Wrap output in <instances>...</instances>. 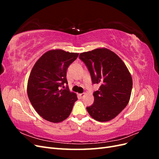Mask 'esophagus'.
Here are the masks:
<instances>
[{
    "instance_id": "34e87169",
    "label": "esophagus",
    "mask_w": 159,
    "mask_h": 159,
    "mask_svg": "<svg viewBox=\"0 0 159 159\" xmlns=\"http://www.w3.org/2000/svg\"><path fill=\"white\" fill-rule=\"evenodd\" d=\"M85 96V93H80V94H79V97L81 99V98H83Z\"/></svg>"
}]
</instances>
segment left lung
I'll use <instances>...</instances> for the list:
<instances>
[{"instance_id": "8db88e82", "label": "left lung", "mask_w": 159, "mask_h": 159, "mask_svg": "<svg viewBox=\"0 0 159 159\" xmlns=\"http://www.w3.org/2000/svg\"><path fill=\"white\" fill-rule=\"evenodd\" d=\"M79 57L88 68L92 84H100L93 92V103L86 109L96 121H110L129 103L133 87L131 75L122 60L107 48L81 53Z\"/></svg>"}]
</instances>
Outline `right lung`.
<instances>
[{
    "label": "right lung",
    "mask_w": 159,
    "mask_h": 159,
    "mask_svg": "<svg viewBox=\"0 0 159 159\" xmlns=\"http://www.w3.org/2000/svg\"><path fill=\"white\" fill-rule=\"evenodd\" d=\"M78 54L62 50H50L33 67L28 81V96L36 112L47 121L59 123L68 118L78 99L69 89L66 73Z\"/></svg>",
    "instance_id": "1"
}]
</instances>
